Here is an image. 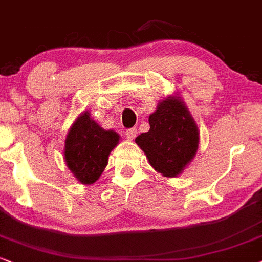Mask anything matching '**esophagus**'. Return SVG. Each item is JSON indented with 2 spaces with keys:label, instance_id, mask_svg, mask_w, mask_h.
Instances as JSON below:
<instances>
[{
  "label": "esophagus",
  "instance_id": "1",
  "mask_svg": "<svg viewBox=\"0 0 262 262\" xmlns=\"http://www.w3.org/2000/svg\"><path fill=\"white\" fill-rule=\"evenodd\" d=\"M137 133H138L137 128H130V129H128V130L125 132V138H127L128 140H133V139L135 138V135H137Z\"/></svg>",
  "mask_w": 262,
  "mask_h": 262
}]
</instances>
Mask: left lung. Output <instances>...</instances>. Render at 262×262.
Masks as SVG:
<instances>
[{"label":"left lung","instance_id":"8db88e82","mask_svg":"<svg viewBox=\"0 0 262 262\" xmlns=\"http://www.w3.org/2000/svg\"><path fill=\"white\" fill-rule=\"evenodd\" d=\"M150 130L135 139L155 170L178 177L196 155L200 142L197 125L180 99L162 100L148 117Z\"/></svg>","mask_w":262,"mask_h":262}]
</instances>
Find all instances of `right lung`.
Instances as JSON below:
<instances>
[{
	"label": "right lung",
	"mask_w": 262,
	"mask_h": 262,
	"mask_svg": "<svg viewBox=\"0 0 262 262\" xmlns=\"http://www.w3.org/2000/svg\"><path fill=\"white\" fill-rule=\"evenodd\" d=\"M120 140L114 130H104L84 112L76 120L65 140V161L82 184L98 180L107 164L108 155Z\"/></svg>",
	"instance_id": "obj_1"
}]
</instances>
